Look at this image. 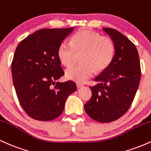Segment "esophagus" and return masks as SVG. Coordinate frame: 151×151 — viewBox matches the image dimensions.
Returning a JSON list of instances; mask_svg holds the SVG:
<instances>
[{"label":"esophagus","instance_id":"34e87169","mask_svg":"<svg viewBox=\"0 0 151 151\" xmlns=\"http://www.w3.org/2000/svg\"><path fill=\"white\" fill-rule=\"evenodd\" d=\"M83 86H84V84H81V83H77V88L82 87Z\"/></svg>","mask_w":151,"mask_h":151}]
</instances>
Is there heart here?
Returning a JSON list of instances; mask_svg holds the SVG:
<instances>
[{"mask_svg":"<svg viewBox=\"0 0 151 151\" xmlns=\"http://www.w3.org/2000/svg\"><path fill=\"white\" fill-rule=\"evenodd\" d=\"M115 49V43L111 37L83 30L74 34L70 42H63L60 45L58 57L62 65L69 67L73 63L75 53H81V64L67 69L65 77L70 80L82 83L92 77L94 71L101 72L110 65Z\"/></svg>","mask_w":151,"mask_h":151,"instance_id":"obj_1","label":"heart"}]
</instances>
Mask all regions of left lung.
<instances>
[{"label": "left lung", "instance_id": "obj_1", "mask_svg": "<svg viewBox=\"0 0 151 151\" xmlns=\"http://www.w3.org/2000/svg\"><path fill=\"white\" fill-rule=\"evenodd\" d=\"M103 30L115 43V54L108 67L93 81L91 97L84 104L86 113L93 120L109 123L117 120L129 110L139 86L141 66L136 46L113 28Z\"/></svg>", "mask_w": 151, "mask_h": 151}]
</instances>
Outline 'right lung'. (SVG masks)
Listing matches in <instances>:
<instances>
[{
    "label": "right lung",
    "instance_id": "1",
    "mask_svg": "<svg viewBox=\"0 0 151 151\" xmlns=\"http://www.w3.org/2000/svg\"><path fill=\"white\" fill-rule=\"evenodd\" d=\"M73 30H39L22 40L15 50L11 65L13 85L22 109L35 120L60 116L67 97L77 90L73 81H58L64 75L58 47Z\"/></svg>",
    "mask_w": 151,
    "mask_h": 151
}]
</instances>
